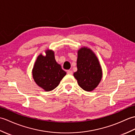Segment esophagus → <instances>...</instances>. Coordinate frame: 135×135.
<instances>
[{"label": "esophagus", "instance_id": "34e87169", "mask_svg": "<svg viewBox=\"0 0 135 135\" xmlns=\"http://www.w3.org/2000/svg\"><path fill=\"white\" fill-rule=\"evenodd\" d=\"M67 73H68V74H73V71H71V70H69L67 71Z\"/></svg>", "mask_w": 135, "mask_h": 135}]
</instances>
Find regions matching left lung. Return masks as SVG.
I'll return each mask as SVG.
<instances>
[{"label": "left lung", "mask_w": 135, "mask_h": 135, "mask_svg": "<svg viewBox=\"0 0 135 135\" xmlns=\"http://www.w3.org/2000/svg\"><path fill=\"white\" fill-rule=\"evenodd\" d=\"M77 71L73 75L81 88L86 91H92L97 87L102 77V71L97 56L87 47L78 51Z\"/></svg>", "instance_id": "8db88e82"}]
</instances>
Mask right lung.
Returning a JSON list of instances; mask_svg holds the SVG:
<instances>
[{"label":"right lung","mask_w":135,"mask_h":135,"mask_svg":"<svg viewBox=\"0 0 135 135\" xmlns=\"http://www.w3.org/2000/svg\"><path fill=\"white\" fill-rule=\"evenodd\" d=\"M46 54V56L42 54L38 56L33 68L32 75L37 85L46 91H50L59 85L66 72L56 62L53 51L47 50Z\"/></svg>","instance_id":"add662e5"}]
</instances>
